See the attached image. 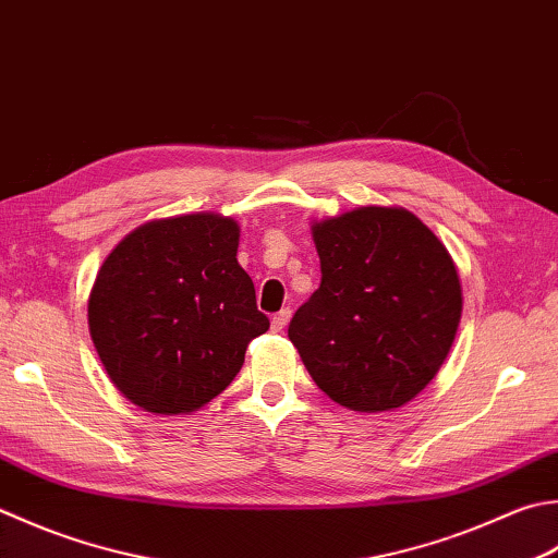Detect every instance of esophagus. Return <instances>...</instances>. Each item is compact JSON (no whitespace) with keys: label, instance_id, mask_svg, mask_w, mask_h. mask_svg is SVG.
Returning a JSON list of instances; mask_svg holds the SVG:
<instances>
[{"label":"esophagus","instance_id":"1","mask_svg":"<svg viewBox=\"0 0 558 558\" xmlns=\"http://www.w3.org/2000/svg\"><path fill=\"white\" fill-rule=\"evenodd\" d=\"M290 310H282V312H278L276 316H272V319H270V329L272 331H276V333H280L282 329H286V326H288V322H290Z\"/></svg>","mask_w":558,"mask_h":558}]
</instances>
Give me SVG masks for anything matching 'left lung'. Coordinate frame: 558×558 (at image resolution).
<instances>
[{"instance_id":"1","label":"left lung","mask_w":558,"mask_h":558,"mask_svg":"<svg viewBox=\"0 0 558 558\" xmlns=\"http://www.w3.org/2000/svg\"><path fill=\"white\" fill-rule=\"evenodd\" d=\"M322 286L288 336L326 397L360 413L401 409L438 375L462 319L450 251L403 207L312 222Z\"/></svg>"}]
</instances>
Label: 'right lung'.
Listing matches in <instances>:
<instances>
[{"mask_svg":"<svg viewBox=\"0 0 558 558\" xmlns=\"http://www.w3.org/2000/svg\"><path fill=\"white\" fill-rule=\"evenodd\" d=\"M239 225L217 213L161 217L125 234L96 272L89 333L120 395L155 416L203 409L268 331L239 266Z\"/></svg>","mask_w":558,"mask_h":558,"instance_id":"obj_1","label":"right lung"}]
</instances>
